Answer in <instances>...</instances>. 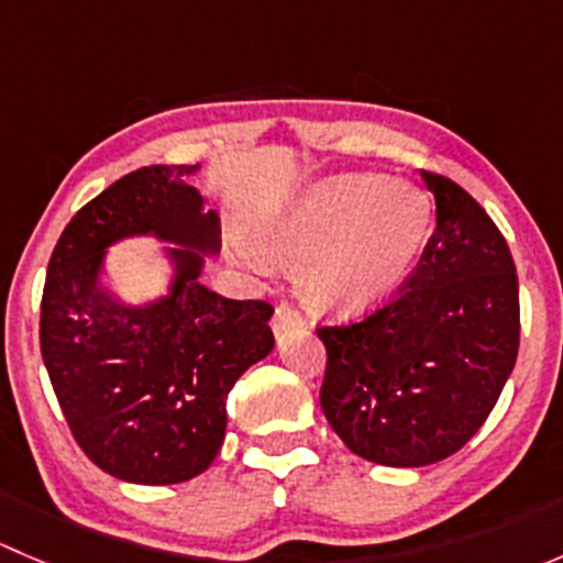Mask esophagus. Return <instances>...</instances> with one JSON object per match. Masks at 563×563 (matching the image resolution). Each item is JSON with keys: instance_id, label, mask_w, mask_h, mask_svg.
Returning a JSON list of instances; mask_svg holds the SVG:
<instances>
[{"instance_id": "obj_1", "label": "esophagus", "mask_w": 563, "mask_h": 563, "mask_svg": "<svg viewBox=\"0 0 563 563\" xmlns=\"http://www.w3.org/2000/svg\"><path fill=\"white\" fill-rule=\"evenodd\" d=\"M302 316H299L291 305H280V308L275 310V318H272V332H275V338H288V334L302 332Z\"/></svg>"}]
</instances>
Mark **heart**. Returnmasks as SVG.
Masks as SVG:
<instances>
[{
  "label": "heart",
  "mask_w": 563,
  "mask_h": 563,
  "mask_svg": "<svg viewBox=\"0 0 563 563\" xmlns=\"http://www.w3.org/2000/svg\"><path fill=\"white\" fill-rule=\"evenodd\" d=\"M433 209L408 181L382 174L318 179L255 231L247 261L302 266L299 291L310 308L362 316L395 297L422 255Z\"/></svg>",
  "instance_id": "obj_1"
}]
</instances>
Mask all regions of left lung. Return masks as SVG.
Segmentation results:
<instances>
[{
    "label": "left lung",
    "instance_id": "left-lung-1",
    "mask_svg": "<svg viewBox=\"0 0 563 563\" xmlns=\"http://www.w3.org/2000/svg\"><path fill=\"white\" fill-rule=\"evenodd\" d=\"M435 231L395 302L323 327L321 408L354 455L419 468L455 455L485 424L520 343L518 272L485 209L439 174Z\"/></svg>",
    "mask_w": 563,
    "mask_h": 563
}]
</instances>
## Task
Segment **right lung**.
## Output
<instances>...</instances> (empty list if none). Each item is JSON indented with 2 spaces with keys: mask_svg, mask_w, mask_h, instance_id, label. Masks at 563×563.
Instances as JSON below:
<instances>
[{
  "mask_svg": "<svg viewBox=\"0 0 563 563\" xmlns=\"http://www.w3.org/2000/svg\"><path fill=\"white\" fill-rule=\"evenodd\" d=\"M201 166L122 176L67 223L48 261L40 351L62 413L98 468L133 485L203 474L225 439V397L275 349L266 302H236L201 283L220 253V218L192 179ZM124 239L167 245V286L124 298L107 250Z\"/></svg>",
  "mask_w": 563,
  "mask_h": 563,
  "instance_id": "obj_1",
  "label": "right lung"
}]
</instances>
